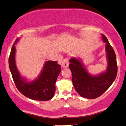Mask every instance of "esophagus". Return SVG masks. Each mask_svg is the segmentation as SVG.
Instances as JSON below:
<instances>
[{"label":"esophagus","mask_w":126,"mask_h":126,"mask_svg":"<svg viewBox=\"0 0 126 126\" xmlns=\"http://www.w3.org/2000/svg\"><path fill=\"white\" fill-rule=\"evenodd\" d=\"M61 66L62 68L67 67L68 66V59L67 58H64V59L63 60V61L62 62Z\"/></svg>","instance_id":"esophagus-1"}]
</instances>
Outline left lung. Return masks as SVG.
Wrapping results in <instances>:
<instances>
[{"mask_svg": "<svg viewBox=\"0 0 126 126\" xmlns=\"http://www.w3.org/2000/svg\"><path fill=\"white\" fill-rule=\"evenodd\" d=\"M106 43L108 66L105 73L97 76L89 74L80 62L77 59L70 60L69 68L72 73V82L75 90L81 96L95 99L100 96L110 87L117 74V65L115 52L107 38L102 34Z\"/></svg>", "mask_w": 126, "mask_h": 126, "instance_id": "left-lung-1", "label": "left lung"}]
</instances>
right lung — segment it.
<instances>
[{"label":"right lung","mask_w":126,"mask_h":126,"mask_svg":"<svg viewBox=\"0 0 126 126\" xmlns=\"http://www.w3.org/2000/svg\"><path fill=\"white\" fill-rule=\"evenodd\" d=\"M14 42L9 58V64L13 81L17 88L22 94L36 101H46L51 99L56 91L55 83L61 71V66L57 61H47L44 65L40 76L34 81L27 82L20 76L15 63L16 44Z\"/></svg>","instance_id":"obj_1"}]
</instances>
